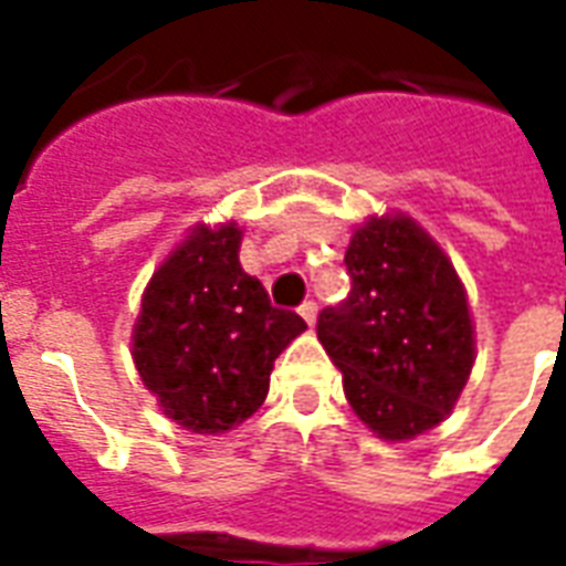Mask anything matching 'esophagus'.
<instances>
[{"mask_svg": "<svg viewBox=\"0 0 566 566\" xmlns=\"http://www.w3.org/2000/svg\"><path fill=\"white\" fill-rule=\"evenodd\" d=\"M300 315L306 321L308 327H315V321H318V303L315 300H306L303 306H300Z\"/></svg>", "mask_w": 566, "mask_h": 566, "instance_id": "1", "label": "esophagus"}]
</instances>
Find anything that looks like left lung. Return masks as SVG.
<instances>
[{
	"label": "left lung",
	"instance_id": "8db88e82",
	"mask_svg": "<svg viewBox=\"0 0 566 566\" xmlns=\"http://www.w3.org/2000/svg\"><path fill=\"white\" fill-rule=\"evenodd\" d=\"M352 291L321 308L318 339L348 403L381 439H412L458 403L473 321L458 272L409 218H373L345 251Z\"/></svg>",
	"mask_w": 566,
	"mask_h": 566
}]
</instances>
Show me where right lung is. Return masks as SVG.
<instances>
[{
    "label": "right lung",
    "mask_w": 566,
    "mask_h": 566,
    "mask_svg": "<svg viewBox=\"0 0 566 566\" xmlns=\"http://www.w3.org/2000/svg\"><path fill=\"white\" fill-rule=\"evenodd\" d=\"M242 233L199 227L154 272L133 360L163 412L193 433H223L260 409L275 357L306 331L239 266Z\"/></svg>",
    "instance_id": "1"
}]
</instances>
